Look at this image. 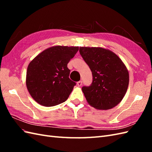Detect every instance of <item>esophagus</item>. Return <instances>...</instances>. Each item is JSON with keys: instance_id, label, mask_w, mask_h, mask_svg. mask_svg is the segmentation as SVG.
<instances>
[{"instance_id": "1", "label": "esophagus", "mask_w": 152, "mask_h": 152, "mask_svg": "<svg viewBox=\"0 0 152 152\" xmlns=\"http://www.w3.org/2000/svg\"><path fill=\"white\" fill-rule=\"evenodd\" d=\"M82 85V81H79L77 82V86H78V87H80Z\"/></svg>"}]
</instances>
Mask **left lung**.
Wrapping results in <instances>:
<instances>
[{
	"mask_svg": "<svg viewBox=\"0 0 152 152\" xmlns=\"http://www.w3.org/2000/svg\"><path fill=\"white\" fill-rule=\"evenodd\" d=\"M80 53L91 70L93 82L82 91L88 104L97 110L117 106L125 95L129 74L113 51L101 47H80Z\"/></svg>",
	"mask_w": 152,
	"mask_h": 152,
	"instance_id": "obj_1",
	"label": "left lung"
}]
</instances>
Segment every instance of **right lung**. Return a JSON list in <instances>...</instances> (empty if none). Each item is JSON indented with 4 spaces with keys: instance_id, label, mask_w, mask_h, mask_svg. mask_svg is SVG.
Returning <instances> with one entry per match:
<instances>
[{
    "instance_id": "add662e5",
    "label": "right lung",
    "mask_w": 152,
    "mask_h": 152,
    "mask_svg": "<svg viewBox=\"0 0 152 152\" xmlns=\"http://www.w3.org/2000/svg\"><path fill=\"white\" fill-rule=\"evenodd\" d=\"M78 50V46H52L42 51L28 64L26 86L38 104L50 107L69 98L76 83L69 78L70 70L67 64Z\"/></svg>"
}]
</instances>
